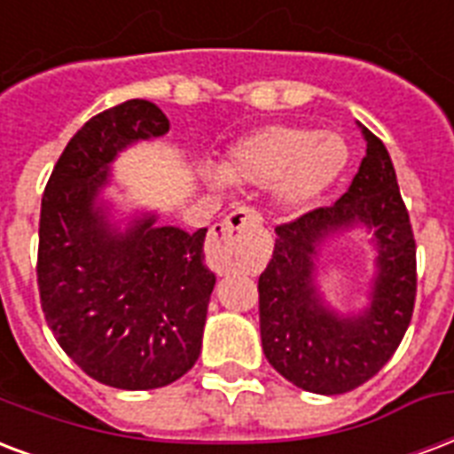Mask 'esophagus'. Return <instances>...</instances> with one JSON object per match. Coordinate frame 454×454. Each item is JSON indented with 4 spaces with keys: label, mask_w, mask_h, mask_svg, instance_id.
<instances>
[{
    "label": "esophagus",
    "mask_w": 454,
    "mask_h": 454,
    "mask_svg": "<svg viewBox=\"0 0 454 454\" xmlns=\"http://www.w3.org/2000/svg\"><path fill=\"white\" fill-rule=\"evenodd\" d=\"M262 223L259 214L254 209H247V207H240L226 216V221L221 223L212 235V254L219 259V269L223 273L233 271L238 266V259H235V245L240 242L242 233L247 228H254Z\"/></svg>",
    "instance_id": "34e87169"
}]
</instances>
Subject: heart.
Wrapping results in <instances>:
<instances>
[{"mask_svg": "<svg viewBox=\"0 0 454 454\" xmlns=\"http://www.w3.org/2000/svg\"><path fill=\"white\" fill-rule=\"evenodd\" d=\"M350 161V147L333 130L309 126H264L231 147L219 173L207 171V181L221 185L273 188L276 200L290 214L314 209L340 178Z\"/></svg>", "mask_w": 454, "mask_h": 454, "instance_id": "1", "label": "heart"}]
</instances>
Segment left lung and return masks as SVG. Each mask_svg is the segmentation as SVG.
I'll list each match as a JSON object with an SVG mask.
<instances>
[{
  "label": "left lung",
  "mask_w": 454,
  "mask_h": 454,
  "mask_svg": "<svg viewBox=\"0 0 454 454\" xmlns=\"http://www.w3.org/2000/svg\"><path fill=\"white\" fill-rule=\"evenodd\" d=\"M366 154L348 192L276 228V247L259 276V328L269 364L293 386L340 395L380 372L410 326L417 295V245L386 145L359 126ZM359 230L374 247L370 300L338 310L318 286L323 252Z\"/></svg>",
  "instance_id": "8db88e82"
}]
</instances>
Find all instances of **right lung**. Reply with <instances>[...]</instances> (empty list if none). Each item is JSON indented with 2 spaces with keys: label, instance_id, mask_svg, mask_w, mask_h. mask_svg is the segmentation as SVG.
<instances>
[{
  "label": "right lung",
  "instance_id": "right-lung-1",
  "mask_svg": "<svg viewBox=\"0 0 454 454\" xmlns=\"http://www.w3.org/2000/svg\"><path fill=\"white\" fill-rule=\"evenodd\" d=\"M168 133L157 104L128 99L68 140L44 188L37 286L61 350L121 390L168 386L195 366L216 286L207 228L159 226L157 212L121 214L106 197L121 152Z\"/></svg>",
  "mask_w": 454,
  "mask_h": 454
}]
</instances>
